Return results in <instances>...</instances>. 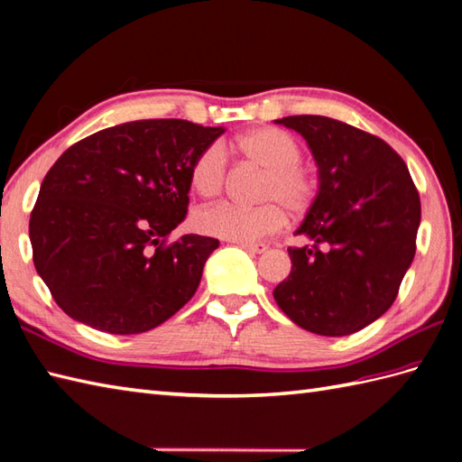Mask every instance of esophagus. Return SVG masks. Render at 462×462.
Listing matches in <instances>:
<instances>
[{
	"instance_id": "34e87169",
	"label": "esophagus",
	"mask_w": 462,
	"mask_h": 462,
	"mask_svg": "<svg viewBox=\"0 0 462 462\" xmlns=\"http://www.w3.org/2000/svg\"><path fill=\"white\" fill-rule=\"evenodd\" d=\"M241 246L245 251H249V253H256V254H261V253H264L268 246L264 245V243H241Z\"/></svg>"
}]
</instances>
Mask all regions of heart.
Returning a JSON list of instances; mask_svg holds the SVG:
<instances>
[{"label":"heart","mask_w":462,"mask_h":462,"mask_svg":"<svg viewBox=\"0 0 462 462\" xmlns=\"http://www.w3.org/2000/svg\"><path fill=\"white\" fill-rule=\"evenodd\" d=\"M229 152L235 159L263 171L254 188V208L219 204L199 209L194 227L208 237L251 243L282 229L286 211L301 217L316 206L321 182L318 172L301 161V144L278 127L245 131L223 144L204 146L189 164V184L199 196L217 198L227 184Z\"/></svg>","instance_id":"b5f03b06"}]
</instances>
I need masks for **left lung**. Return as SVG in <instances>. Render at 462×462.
I'll use <instances>...</instances> for the list:
<instances>
[{
	"mask_svg": "<svg viewBox=\"0 0 462 462\" xmlns=\"http://www.w3.org/2000/svg\"><path fill=\"white\" fill-rule=\"evenodd\" d=\"M308 141L319 198L290 246V276L274 300L301 329L343 337L378 319L415 254L421 201L406 162L376 134L323 116L276 119Z\"/></svg>",
	"mask_w": 462,
	"mask_h": 462,
	"instance_id": "8db88e82",
	"label": "left lung"
}]
</instances>
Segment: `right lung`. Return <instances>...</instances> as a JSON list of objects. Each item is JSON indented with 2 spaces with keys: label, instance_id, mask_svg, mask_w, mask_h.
Returning a JSON list of instances; mask_svg holds the SVG:
<instances>
[{
  "label": "right lung",
  "instance_id": "add662e5",
  "mask_svg": "<svg viewBox=\"0 0 462 462\" xmlns=\"http://www.w3.org/2000/svg\"><path fill=\"white\" fill-rule=\"evenodd\" d=\"M223 133L143 119L66 149L31 211L32 263L72 319L114 335L154 329L192 300L219 241L182 235L189 164Z\"/></svg>",
  "mask_w": 462,
  "mask_h": 462
}]
</instances>
